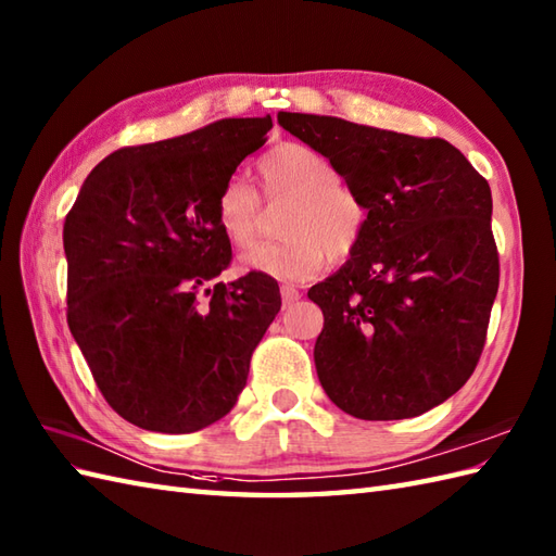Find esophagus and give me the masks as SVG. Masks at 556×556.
Segmentation results:
<instances>
[{
  "mask_svg": "<svg viewBox=\"0 0 556 556\" xmlns=\"http://www.w3.org/2000/svg\"><path fill=\"white\" fill-rule=\"evenodd\" d=\"M279 291H281V303H285V308H287V305H293V303L301 299V291L296 287H291V285H281Z\"/></svg>",
  "mask_w": 556,
  "mask_h": 556,
  "instance_id": "34e87169",
  "label": "esophagus"
}]
</instances>
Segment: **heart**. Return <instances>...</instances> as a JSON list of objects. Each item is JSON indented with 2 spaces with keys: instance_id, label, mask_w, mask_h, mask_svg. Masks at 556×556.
I'll return each instance as SVG.
<instances>
[{
  "instance_id": "heart-1",
  "label": "heart",
  "mask_w": 556,
  "mask_h": 556,
  "mask_svg": "<svg viewBox=\"0 0 556 556\" xmlns=\"http://www.w3.org/2000/svg\"><path fill=\"white\" fill-rule=\"evenodd\" d=\"M267 198H289L281 212L279 243L257 245L241 257L248 271L281 281H305L323 269L327 255L346 260L356 251L368 210L337 176L334 164L303 143H281L257 162ZM260 198L243 179H231L217 198L222 233L243 248L255 239Z\"/></svg>"
}]
</instances>
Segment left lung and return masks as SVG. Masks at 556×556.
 Listing matches in <instances>:
<instances>
[{"mask_svg":"<svg viewBox=\"0 0 556 556\" xmlns=\"http://www.w3.org/2000/svg\"><path fill=\"white\" fill-rule=\"evenodd\" d=\"M277 122L368 210L356 251L308 291L325 315L313 356L327 396L361 420L440 406L473 375L497 296L490 184L442 138L299 112Z\"/></svg>","mask_w":556,"mask_h":556,"instance_id":"obj_1","label":"left lung"}]
</instances>
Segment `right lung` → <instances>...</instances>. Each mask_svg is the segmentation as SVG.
Returning <instances> with one entry per match:
<instances>
[{"mask_svg":"<svg viewBox=\"0 0 556 556\" xmlns=\"http://www.w3.org/2000/svg\"><path fill=\"white\" fill-rule=\"evenodd\" d=\"M271 116L122 148L64 222L66 320L108 404L150 432L203 430L236 406L281 308L271 277L217 281L231 243L217 198L265 146Z\"/></svg>","mask_w":556,"mask_h":556,"instance_id":"1","label":"right lung"}]
</instances>
